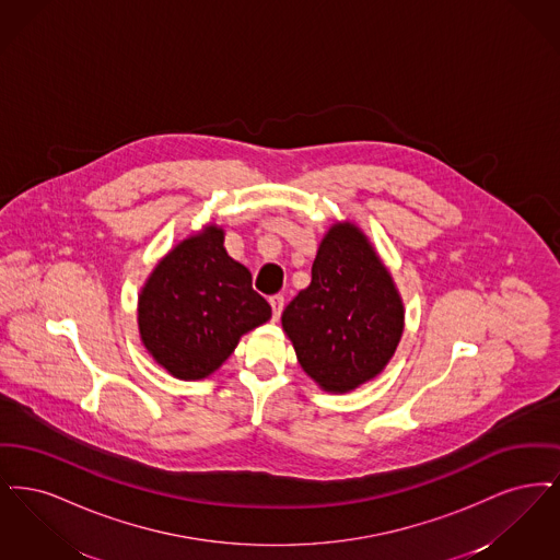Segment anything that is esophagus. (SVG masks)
I'll use <instances>...</instances> for the list:
<instances>
[{
	"label": "esophagus",
	"instance_id": "1",
	"mask_svg": "<svg viewBox=\"0 0 560 560\" xmlns=\"http://www.w3.org/2000/svg\"><path fill=\"white\" fill-rule=\"evenodd\" d=\"M268 302H270V308H272V319H279L281 313H283V306H285V298L283 295H272Z\"/></svg>",
	"mask_w": 560,
	"mask_h": 560
}]
</instances>
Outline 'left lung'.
Masks as SVG:
<instances>
[{
	"label": "left lung",
	"instance_id": "left-lung-1",
	"mask_svg": "<svg viewBox=\"0 0 560 560\" xmlns=\"http://www.w3.org/2000/svg\"><path fill=\"white\" fill-rule=\"evenodd\" d=\"M298 363L327 393H350L393 359L405 325L399 290L365 233L336 222L313 262V281L283 311Z\"/></svg>",
	"mask_w": 560,
	"mask_h": 560
}]
</instances>
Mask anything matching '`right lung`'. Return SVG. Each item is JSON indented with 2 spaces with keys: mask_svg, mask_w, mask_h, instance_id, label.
<instances>
[{
  "mask_svg": "<svg viewBox=\"0 0 560 560\" xmlns=\"http://www.w3.org/2000/svg\"><path fill=\"white\" fill-rule=\"evenodd\" d=\"M252 272L224 249V231H203L170 249L138 295V329L149 354L178 380H203L270 319Z\"/></svg>",
  "mask_w": 560,
  "mask_h": 560,
  "instance_id": "right-lung-1",
  "label": "right lung"
}]
</instances>
